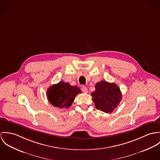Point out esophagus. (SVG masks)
Segmentation results:
<instances>
[{
    "mask_svg": "<svg viewBox=\"0 0 160 160\" xmlns=\"http://www.w3.org/2000/svg\"><path fill=\"white\" fill-rule=\"evenodd\" d=\"M82 91L84 92V93H87L88 92V89L87 87H83L82 88Z\"/></svg>",
    "mask_w": 160,
    "mask_h": 160,
    "instance_id": "obj_1",
    "label": "esophagus"
}]
</instances>
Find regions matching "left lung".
<instances>
[{
	"label": "left lung",
	"instance_id": "obj_1",
	"mask_svg": "<svg viewBox=\"0 0 160 160\" xmlns=\"http://www.w3.org/2000/svg\"><path fill=\"white\" fill-rule=\"evenodd\" d=\"M91 96L96 108L105 113L112 112L122 98L121 91L116 84L104 80L96 84Z\"/></svg>",
	"mask_w": 160,
	"mask_h": 160
}]
</instances>
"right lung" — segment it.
<instances>
[{"label":"right lung","instance_id":"1","mask_svg":"<svg viewBox=\"0 0 160 160\" xmlns=\"http://www.w3.org/2000/svg\"><path fill=\"white\" fill-rule=\"evenodd\" d=\"M80 92L82 91L78 87L61 81L48 89L47 96L53 106L63 108L71 106L75 96Z\"/></svg>","mask_w":160,"mask_h":160}]
</instances>
